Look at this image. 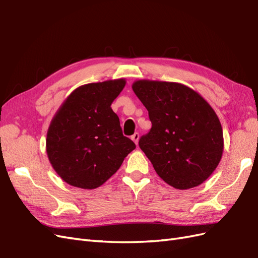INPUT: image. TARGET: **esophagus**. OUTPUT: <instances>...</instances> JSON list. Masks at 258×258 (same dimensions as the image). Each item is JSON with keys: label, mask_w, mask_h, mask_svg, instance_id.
<instances>
[{"label": "esophagus", "mask_w": 258, "mask_h": 258, "mask_svg": "<svg viewBox=\"0 0 258 258\" xmlns=\"http://www.w3.org/2000/svg\"><path fill=\"white\" fill-rule=\"evenodd\" d=\"M139 139H140V135L138 134V132H136V134L132 135V137H131V140H132V141H134L137 145H138V142H139Z\"/></svg>", "instance_id": "1"}]
</instances>
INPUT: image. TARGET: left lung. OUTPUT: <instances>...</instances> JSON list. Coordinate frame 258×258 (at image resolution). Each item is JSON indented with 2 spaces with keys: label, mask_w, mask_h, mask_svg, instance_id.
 <instances>
[{
  "label": "left lung",
  "mask_w": 258,
  "mask_h": 258,
  "mask_svg": "<svg viewBox=\"0 0 258 258\" xmlns=\"http://www.w3.org/2000/svg\"><path fill=\"white\" fill-rule=\"evenodd\" d=\"M137 97L148 111L152 128L139 146L157 174L176 189L204 183L221 161L222 124L207 101L172 82L137 81Z\"/></svg>",
  "instance_id": "8db88e82"
}]
</instances>
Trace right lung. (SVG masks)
<instances>
[{
	"mask_svg": "<svg viewBox=\"0 0 258 258\" xmlns=\"http://www.w3.org/2000/svg\"><path fill=\"white\" fill-rule=\"evenodd\" d=\"M123 79L76 88L52 118L46 152L52 168L68 184L93 189L105 183L136 148L122 135L111 107L123 89Z\"/></svg>",
	"mask_w": 258,
	"mask_h": 258,
	"instance_id": "add662e5",
	"label": "right lung"
}]
</instances>
